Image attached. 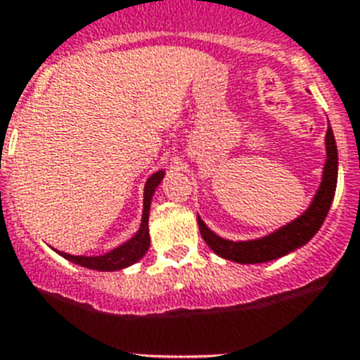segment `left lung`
I'll return each mask as SVG.
<instances>
[{
	"instance_id": "8db88e82",
	"label": "left lung",
	"mask_w": 360,
	"mask_h": 360,
	"mask_svg": "<svg viewBox=\"0 0 360 360\" xmlns=\"http://www.w3.org/2000/svg\"><path fill=\"white\" fill-rule=\"evenodd\" d=\"M324 144H326V162H324L323 180L319 184V189H317L316 196H314L307 211L292 219L290 224L283 225V227L276 229L274 232H270L263 238H257V240L231 241L212 232L198 216L200 234L205 240V243L211 247L212 252H216L224 259H231V262L236 263H266L294 252L316 236V232L319 231L324 218L328 214L337 187L339 158H337L335 136H333L330 126Z\"/></svg>"
}]
</instances>
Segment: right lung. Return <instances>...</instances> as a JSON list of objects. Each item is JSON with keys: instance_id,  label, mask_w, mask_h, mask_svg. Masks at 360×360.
<instances>
[{"instance_id": "obj_1", "label": "right lung", "mask_w": 360, "mask_h": 360, "mask_svg": "<svg viewBox=\"0 0 360 360\" xmlns=\"http://www.w3.org/2000/svg\"><path fill=\"white\" fill-rule=\"evenodd\" d=\"M165 171L160 169L157 173H153L148 178V182L144 186V211H142V224L141 229L136 231V234L133 238H129L126 243H122L117 249L110 250V252L103 254V256H72V254L61 252V250H56L57 254H61L65 259L75 263V265H81L84 269L91 270H103V272H113V270L126 269V266L133 265L139 259L146 256L149 249V207H151V200L157 187L160 186L162 178H164Z\"/></svg>"}]
</instances>
